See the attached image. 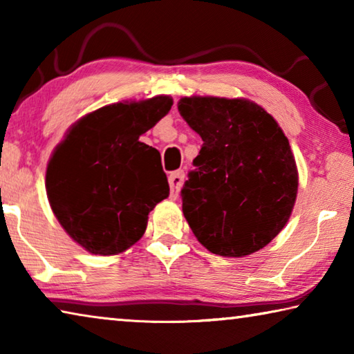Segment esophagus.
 <instances>
[{
  "instance_id": "1",
  "label": "esophagus",
  "mask_w": 354,
  "mask_h": 354,
  "mask_svg": "<svg viewBox=\"0 0 354 354\" xmlns=\"http://www.w3.org/2000/svg\"><path fill=\"white\" fill-rule=\"evenodd\" d=\"M169 183H170V192H171V198H176L178 192L181 189V185L184 183V171L183 170H176L173 171L169 176Z\"/></svg>"
}]
</instances>
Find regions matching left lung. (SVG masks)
Segmentation results:
<instances>
[{"label":"left lung","instance_id":"1","mask_svg":"<svg viewBox=\"0 0 354 354\" xmlns=\"http://www.w3.org/2000/svg\"><path fill=\"white\" fill-rule=\"evenodd\" d=\"M179 113L203 139L181 189L183 212L214 254L242 257L279 234L295 205L298 173L274 118L248 100L190 97Z\"/></svg>","mask_w":354,"mask_h":354}]
</instances>
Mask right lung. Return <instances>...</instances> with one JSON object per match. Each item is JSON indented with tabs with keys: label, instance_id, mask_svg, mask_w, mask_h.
<instances>
[{
	"label": "right lung",
	"instance_id": "obj_1",
	"mask_svg": "<svg viewBox=\"0 0 354 354\" xmlns=\"http://www.w3.org/2000/svg\"><path fill=\"white\" fill-rule=\"evenodd\" d=\"M170 97L104 106L81 118L46 169V194L68 236L93 254L122 253L170 194L156 148L139 137L167 115Z\"/></svg>",
	"mask_w": 354,
	"mask_h": 354
}]
</instances>
